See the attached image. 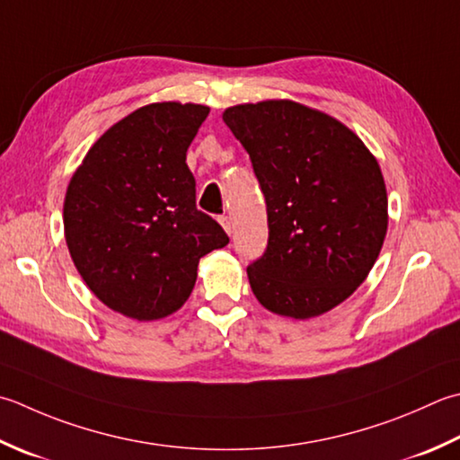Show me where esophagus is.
<instances>
[{
  "label": "esophagus",
  "instance_id": "esophagus-1",
  "mask_svg": "<svg viewBox=\"0 0 460 460\" xmlns=\"http://www.w3.org/2000/svg\"><path fill=\"white\" fill-rule=\"evenodd\" d=\"M219 223H221V227L225 229V233H227V235H231V233H233V225H231V219L227 217V215H221Z\"/></svg>",
  "mask_w": 460,
  "mask_h": 460
}]
</instances>
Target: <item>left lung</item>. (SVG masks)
<instances>
[{"instance_id":"obj_1","label":"left lung","mask_w":460,"mask_h":460,"mask_svg":"<svg viewBox=\"0 0 460 460\" xmlns=\"http://www.w3.org/2000/svg\"><path fill=\"white\" fill-rule=\"evenodd\" d=\"M223 121L267 203V251L247 267L257 301L299 321L337 307L373 269L389 225L375 155L345 123L291 99L233 105Z\"/></svg>"}]
</instances>
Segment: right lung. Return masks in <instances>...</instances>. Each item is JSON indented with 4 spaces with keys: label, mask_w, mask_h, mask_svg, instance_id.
<instances>
[{
    "label": "right lung",
    "mask_w": 460,
    "mask_h": 460,
    "mask_svg": "<svg viewBox=\"0 0 460 460\" xmlns=\"http://www.w3.org/2000/svg\"><path fill=\"white\" fill-rule=\"evenodd\" d=\"M209 107L143 105L99 137L75 169L63 229L81 279L111 311L157 321L183 307L199 259L229 243L195 207L185 159Z\"/></svg>",
    "instance_id": "right-lung-1"
}]
</instances>
